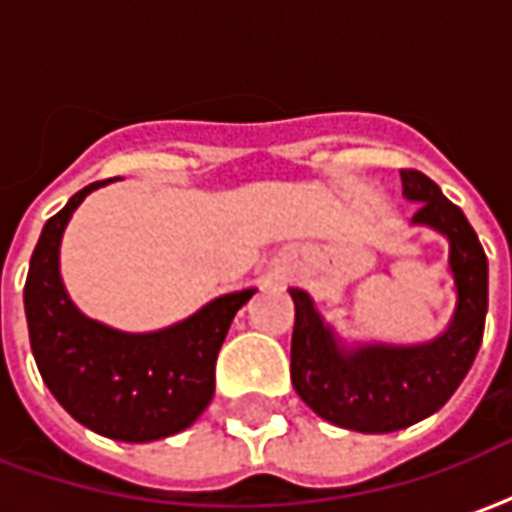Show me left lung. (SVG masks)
<instances>
[{"label": "left lung", "mask_w": 512, "mask_h": 512, "mask_svg": "<svg viewBox=\"0 0 512 512\" xmlns=\"http://www.w3.org/2000/svg\"><path fill=\"white\" fill-rule=\"evenodd\" d=\"M403 194L419 202L414 222L450 238L458 304L447 332L428 345H365L348 351L321 321L312 299L290 288L296 323L290 381L318 417L359 433H392L436 414L469 373L488 312V257L458 205L419 169H400Z\"/></svg>", "instance_id": "8db88e82"}]
</instances>
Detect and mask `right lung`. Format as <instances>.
<instances>
[{
	"label": "right lung",
	"mask_w": 512,
	"mask_h": 512,
	"mask_svg": "<svg viewBox=\"0 0 512 512\" xmlns=\"http://www.w3.org/2000/svg\"><path fill=\"white\" fill-rule=\"evenodd\" d=\"M104 183L76 191L46 222L29 260L24 312L32 356L57 403L106 439L142 444L180 433L208 408L219 348L255 290L219 296L153 334L115 332L84 318L62 288L60 238L79 202Z\"/></svg>",
	"instance_id": "obj_1"
}]
</instances>
